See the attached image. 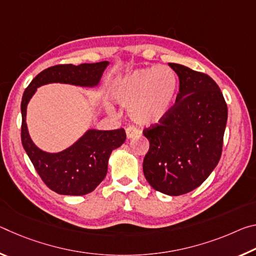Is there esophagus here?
I'll list each match as a JSON object with an SVG mask.
<instances>
[{
	"mask_svg": "<svg viewBox=\"0 0 256 256\" xmlns=\"http://www.w3.org/2000/svg\"><path fill=\"white\" fill-rule=\"evenodd\" d=\"M138 133H140V131H138V130L136 128H134V126H128L126 128V136H128V138H132L133 136H138Z\"/></svg>",
	"mask_w": 256,
	"mask_h": 256,
	"instance_id": "1",
	"label": "esophagus"
}]
</instances>
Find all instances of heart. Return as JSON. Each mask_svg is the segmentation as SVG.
Returning a JSON list of instances; mask_svg holds the SVG:
<instances>
[{"label":"heart","mask_w":256,"mask_h":256,"mask_svg":"<svg viewBox=\"0 0 256 256\" xmlns=\"http://www.w3.org/2000/svg\"><path fill=\"white\" fill-rule=\"evenodd\" d=\"M178 79L166 66L138 68L120 78L112 86V97L128 107L130 118L144 126L162 122L174 106ZM108 110H112L110 106Z\"/></svg>","instance_id":"heart-1"}]
</instances>
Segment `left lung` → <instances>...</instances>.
I'll return each mask as SVG.
<instances>
[{
	"label": "left lung",
	"mask_w": 256,
	"mask_h": 256,
	"mask_svg": "<svg viewBox=\"0 0 256 256\" xmlns=\"http://www.w3.org/2000/svg\"><path fill=\"white\" fill-rule=\"evenodd\" d=\"M180 79L175 105L159 124L144 130L150 142L146 180L172 196L196 188L218 164L228 110L218 84L188 66L168 63Z\"/></svg>",
	"instance_id": "1"
}]
</instances>
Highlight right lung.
I'll return each mask as SVG.
<instances>
[{
  "label": "right lung",
  "mask_w": 256,
  "mask_h": 256,
  "mask_svg": "<svg viewBox=\"0 0 256 256\" xmlns=\"http://www.w3.org/2000/svg\"><path fill=\"white\" fill-rule=\"evenodd\" d=\"M110 62L84 63L80 66L60 64L50 66L34 76L24 90L21 102V142L34 170L48 188L63 196H84L105 178L108 159L112 150L124 144V128L100 131L88 130L76 144L60 152L42 151L29 136L26 115L28 102L38 86L48 84H68L94 88L99 84Z\"/></svg>",
  "instance_id": "add662e5"
}]
</instances>
